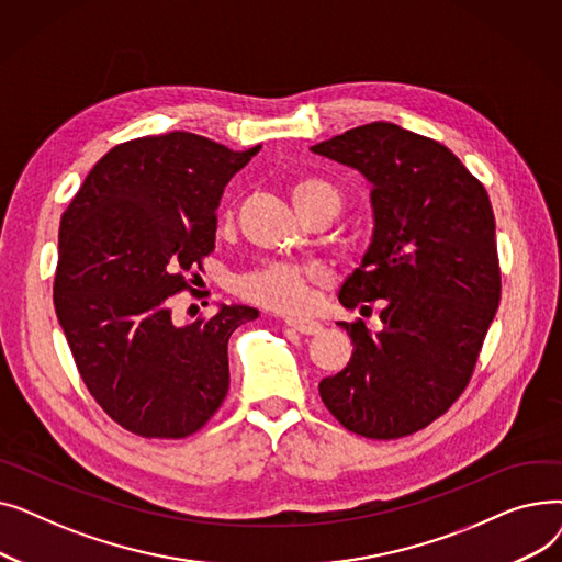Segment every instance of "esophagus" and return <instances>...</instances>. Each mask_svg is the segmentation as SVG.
<instances>
[{
  "instance_id": "esophagus-1",
  "label": "esophagus",
  "mask_w": 562,
  "mask_h": 562,
  "mask_svg": "<svg viewBox=\"0 0 562 562\" xmlns=\"http://www.w3.org/2000/svg\"><path fill=\"white\" fill-rule=\"evenodd\" d=\"M286 326L301 335H318L321 333V323L312 321V318H286Z\"/></svg>"
}]
</instances>
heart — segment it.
Segmentation results:
<instances>
[{
    "instance_id": "obj_1",
    "label": "heart",
    "mask_w": 562,
    "mask_h": 562,
    "mask_svg": "<svg viewBox=\"0 0 562 562\" xmlns=\"http://www.w3.org/2000/svg\"><path fill=\"white\" fill-rule=\"evenodd\" d=\"M291 195L299 212H305L316 204H326L337 214L341 206L339 189L328 180H321V177H305V180L296 182L291 189ZM323 282H326V273L316 269V266L276 261L263 263L259 269L246 273L236 289L250 303L293 314L310 303L312 291Z\"/></svg>"
}]
</instances>
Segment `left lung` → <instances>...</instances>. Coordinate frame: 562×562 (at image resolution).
<instances>
[{
  "label": "left lung",
  "mask_w": 562,
  "mask_h": 562,
  "mask_svg": "<svg viewBox=\"0 0 562 562\" xmlns=\"http://www.w3.org/2000/svg\"><path fill=\"white\" fill-rule=\"evenodd\" d=\"M312 153L373 187L371 244L339 303L364 314L378 301L382 321L375 335L364 321L339 323L352 356L321 380V401L350 432L412 435L469 385L501 301L490 195L447 145L394 123L348 130Z\"/></svg>",
  "instance_id": "obj_1"
}]
</instances>
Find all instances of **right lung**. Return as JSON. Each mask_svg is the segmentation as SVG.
I'll return each mask as SVG.
<instances>
[{
  "instance_id": "1",
  "label": "right lung",
  "mask_w": 562,
  "mask_h": 562,
  "mask_svg": "<svg viewBox=\"0 0 562 562\" xmlns=\"http://www.w3.org/2000/svg\"><path fill=\"white\" fill-rule=\"evenodd\" d=\"M244 153L189 132L109 150L58 227L54 307L83 385L140 437L180 439L214 417L229 390L227 339L257 310L221 305L177 326L172 296L214 250L225 184ZM193 282V280H191Z\"/></svg>"
}]
</instances>
